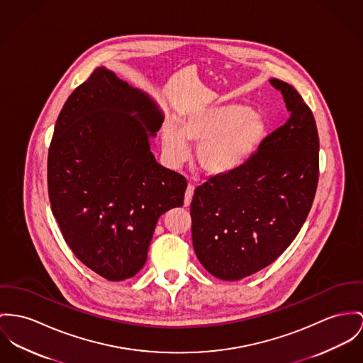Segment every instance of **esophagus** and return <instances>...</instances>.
<instances>
[{
    "instance_id": "1",
    "label": "esophagus",
    "mask_w": 363,
    "mask_h": 363,
    "mask_svg": "<svg viewBox=\"0 0 363 363\" xmlns=\"http://www.w3.org/2000/svg\"><path fill=\"white\" fill-rule=\"evenodd\" d=\"M194 192H195V186L194 185H188L186 188V192H185V207H189L191 206V201H192V197H194Z\"/></svg>"
}]
</instances>
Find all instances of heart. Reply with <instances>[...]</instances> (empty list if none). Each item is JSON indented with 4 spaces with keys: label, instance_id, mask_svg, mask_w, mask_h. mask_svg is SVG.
Here are the masks:
<instances>
[{
    "label": "heart",
    "instance_id": "b5f03b06",
    "mask_svg": "<svg viewBox=\"0 0 363 363\" xmlns=\"http://www.w3.org/2000/svg\"><path fill=\"white\" fill-rule=\"evenodd\" d=\"M268 124L245 105L213 106L192 113L178 127L166 120L162 127L163 155L171 167L184 164L197 143L196 157L206 172L226 175L243 167L267 137Z\"/></svg>",
    "mask_w": 363,
    "mask_h": 363
}]
</instances>
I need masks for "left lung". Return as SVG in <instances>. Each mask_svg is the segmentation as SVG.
<instances>
[{
    "mask_svg": "<svg viewBox=\"0 0 363 363\" xmlns=\"http://www.w3.org/2000/svg\"><path fill=\"white\" fill-rule=\"evenodd\" d=\"M287 121L243 167L211 177L191 203L196 257L213 277L239 280L272 264L311 210L319 177V137L301 95L278 79Z\"/></svg>",
    "mask_w": 363,
    "mask_h": 363,
    "instance_id": "left-lung-1",
    "label": "left lung"
}]
</instances>
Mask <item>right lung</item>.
<instances>
[{"label": "right lung", "mask_w": 363, "mask_h": 363, "mask_svg": "<svg viewBox=\"0 0 363 363\" xmlns=\"http://www.w3.org/2000/svg\"><path fill=\"white\" fill-rule=\"evenodd\" d=\"M164 116L143 91L101 66L66 101L48 152L52 214L74 255L112 281L137 275L160 216L186 179L150 152Z\"/></svg>", "instance_id": "right-lung-1"}]
</instances>
